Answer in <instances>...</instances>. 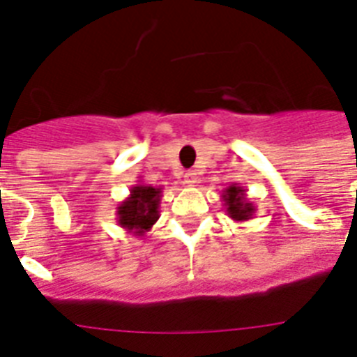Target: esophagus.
Masks as SVG:
<instances>
[{
	"instance_id": "34e87169",
	"label": "esophagus",
	"mask_w": 357,
	"mask_h": 357,
	"mask_svg": "<svg viewBox=\"0 0 357 357\" xmlns=\"http://www.w3.org/2000/svg\"><path fill=\"white\" fill-rule=\"evenodd\" d=\"M197 179H196V172H194V170H188V172H185V176H183L185 185H194Z\"/></svg>"
}]
</instances>
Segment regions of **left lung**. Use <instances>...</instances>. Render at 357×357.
<instances>
[{"instance_id":"8db88e82","label":"left lung","mask_w":357,"mask_h":357,"mask_svg":"<svg viewBox=\"0 0 357 357\" xmlns=\"http://www.w3.org/2000/svg\"><path fill=\"white\" fill-rule=\"evenodd\" d=\"M221 199L227 206V214L234 221H248L256 212V206L247 199L245 188L239 185H230L221 194Z\"/></svg>"}]
</instances>
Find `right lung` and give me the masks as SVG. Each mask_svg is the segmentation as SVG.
Instances as JSON below:
<instances>
[{
	"label": "right lung",
	"instance_id": "1",
	"mask_svg": "<svg viewBox=\"0 0 357 357\" xmlns=\"http://www.w3.org/2000/svg\"><path fill=\"white\" fill-rule=\"evenodd\" d=\"M160 202L161 188L143 183L134 185L128 197L119 203L116 211L118 225L128 234L143 236L160 218Z\"/></svg>",
	"mask_w": 357,
	"mask_h": 357
}]
</instances>
